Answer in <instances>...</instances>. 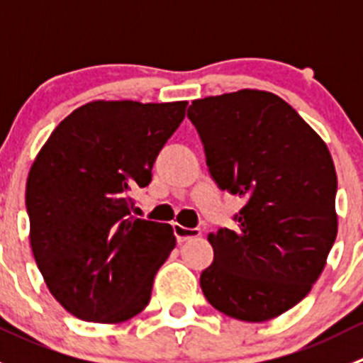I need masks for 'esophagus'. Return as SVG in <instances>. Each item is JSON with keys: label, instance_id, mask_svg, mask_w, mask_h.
<instances>
[{"label": "esophagus", "instance_id": "1", "mask_svg": "<svg viewBox=\"0 0 363 363\" xmlns=\"http://www.w3.org/2000/svg\"><path fill=\"white\" fill-rule=\"evenodd\" d=\"M174 233L175 237H177V242L182 244L186 242V240H191V239H196V237L202 235V232L200 230H191V228H184V226L181 225H174Z\"/></svg>", "mask_w": 363, "mask_h": 363}]
</instances>
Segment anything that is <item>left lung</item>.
Listing matches in <instances>:
<instances>
[{
    "label": "left lung",
    "mask_w": 363,
    "mask_h": 363,
    "mask_svg": "<svg viewBox=\"0 0 363 363\" xmlns=\"http://www.w3.org/2000/svg\"><path fill=\"white\" fill-rule=\"evenodd\" d=\"M188 117L216 184L246 202L235 230L208 233L205 298L235 320H272L309 294L335 242L334 161L295 108L267 91L195 100Z\"/></svg>",
    "instance_id": "8db88e82"
}]
</instances>
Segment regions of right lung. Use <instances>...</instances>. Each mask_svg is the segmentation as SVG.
<instances>
[{
	"mask_svg": "<svg viewBox=\"0 0 363 363\" xmlns=\"http://www.w3.org/2000/svg\"><path fill=\"white\" fill-rule=\"evenodd\" d=\"M186 105L91 101L40 149L26 184L29 240L47 288L73 316L121 323L151 300L175 235L133 218L131 191L151 182Z\"/></svg>",
	"mask_w": 363,
	"mask_h": 363,
	"instance_id": "add662e5",
	"label": "right lung"
}]
</instances>
